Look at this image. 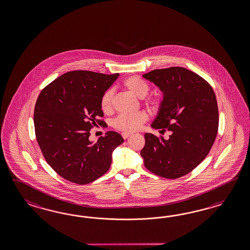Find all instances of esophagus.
I'll return each mask as SVG.
<instances>
[{"label":"esophagus","mask_w":250,"mask_h":250,"mask_svg":"<svg viewBox=\"0 0 250 250\" xmlns=\"http://www.w3.org/2000/svg\"><path fill=\"white\" fill-rule=\"evenodd\" d=\"M132 134L131 133H126V132H124V133H122V136H123V138L124 139H126V138H128L129 136H131Z\"/></svg>","instance_id":"esophagus-1"}]
</instances>
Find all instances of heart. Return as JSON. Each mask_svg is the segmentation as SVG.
I'll return each instance as SVG.
<instances>
[{"instance_id":"heart-1","label":"heart","mask_w":250,"mask_h":250,"mask_svg":"<svg viewBox=\"0 0 250 250\" xmlns=\"http://www.w3.org/2000/svg\"><path fill=\"white\" fill-rule=\"evenodd\" d=\"M123 87L131 92L133 95L139 99L144 98L149 91V85L143 79L132 76L127 78L124 83ZM113 90H107L103 94L101 98V109L104 113L109 114L113 110ZM146 104L149 106H156L157 100L155 98H148L146 100ZM147 120V114L146 112L140 111L135 114H121L114 121L115 128L119 129L125 132L136 131Z\"/></svg>"}]
</instances>
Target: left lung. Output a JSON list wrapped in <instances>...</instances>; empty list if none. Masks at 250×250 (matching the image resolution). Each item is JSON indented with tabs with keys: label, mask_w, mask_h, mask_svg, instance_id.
Here are the masks:
<instances>
[{
	"label": "left lung",
	"mask_w": 250,
	"mask_h": 250,
	"mask_svg": "<svg viewBox=\"0 0 250 250\" xmlns=\"http://www.w3.org/2000/svg\"><path fill=\"white\" fill-rule=\"evenodd\" d=\"M143 78L163 95L152 128L171 132L167 140L145 134L140 152L145 167L167 179L188 174L208 155L217 135L219 115L214 91L201 76L182 67L154 69Z\"/></svg>",
	"instance_id": "8db88e82"
}]
</instances>
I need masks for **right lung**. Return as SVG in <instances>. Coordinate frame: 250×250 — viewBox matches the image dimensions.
Masks as SVG:
<instances>
[{
  "mask_svg": "<svg viewBox=\"0 0 250 250\" xmlns=\"http://www.w3.org/2000/svg\"><path fill=\"white\" fill-rule=\"evenodd\" d=\"M119 74L89 70L67 72L38 96L34 114L36 136L48 165L69 182L87 184L110 168L112 154L124 142L109 131L97 142L89 140L91 127L105 125L101 98Z\"/></svg>",
  "mask_w": 250,
  "mask_h": 250,
  "instance_id": "1",
  "label": "right lung"
}]
</instances>
